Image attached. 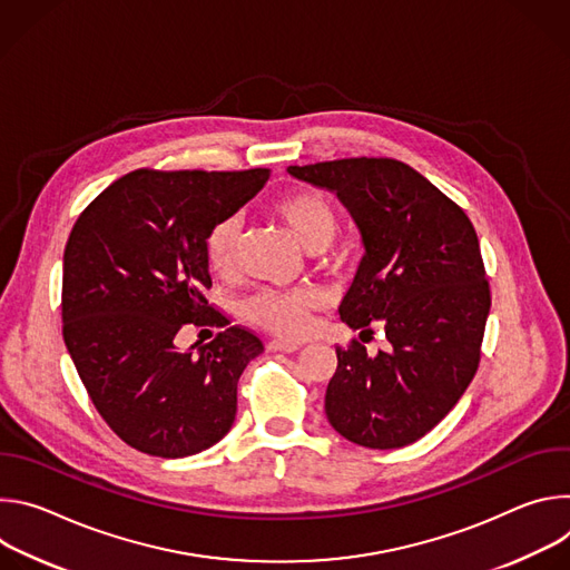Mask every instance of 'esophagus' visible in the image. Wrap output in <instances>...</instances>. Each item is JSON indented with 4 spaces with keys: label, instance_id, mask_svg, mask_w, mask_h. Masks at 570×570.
Segmentation results:
<instances>
[{
    "label": "esophagus",
    "instance_id": "obj_1",
    "mask_svg": "<svg viewBox=\"0 0 570 570\" xmlns=\"http://www.w3.org/2000/svg\"><path fill=\"white\" fill-rule=\"evenodd\" d=\"M268 347H271V352L293 354V352H297V350H299V343H293V341H279V338H275V341H271V343H268Z\"/></svg>",
    "mask_w": 570,
    "mask_h": 570
}]
</instances>
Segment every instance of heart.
Returning a JSON list of instances; mask_svg holds the SVG:
<instances>
[{
    "label": "heart",
    "instance_id": "obj_1",
    "mask_svg": "<svg viewBox=\"0 0 570 570\" xmlns=\"http://www.w3.org/2000/svg\"><path fill=\"white\" fill-rule=\"evenodd\" d=\"M273 212L291 227L308 253H322L332 246L338 232L334 203L311 189L293 191L275 200ZM243 227L236 216L216 220L205 238V257L216 275H232L238 266ZM322 306V293L315 288H264L240 304L243 317L277 336L299 338L308 332L311 313Z\"/></svg>",
    "mask_w": 570,
    "mask_h": 570
}]
</instances>
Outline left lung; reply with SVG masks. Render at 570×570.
<instances>
[{"instance_id":"1","label":"left lung","mask_w":570,"mask_h":570,"mask_svg":"<svg viewBox=\"0 0 570 570\" xmlns=\"http://www.w3.org/2000/svg\"><path fill=\"white\" fill-rule=\"evenodd\" d=\"M336 191L365 255L341 320L361 334L381 324L387 350L356 338L336 347L324 394L330 424L367 449H401L435 429L464 394L478 363L492 293L469 216L413 167L392 157H347L288 167Z\"/></svg>"}]
</instances>
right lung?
<instances>
[{
  "label": "right lung",
  "mask_w": 570,
  "mask_h": 570,
  "mask_svg": "<svg viewBox=\"0 0 570 570\" xmlns=\"http://www.w3.org/2000/svg\"><path fill=\"white\" fill-rule=\"evenodd\" d=\"M271 178L250 171L137 169L78 216L62 257V338L95 409L132 449L187 458L227 435L236 383L264 343L229 327L212 288L205 238ZM185 323L224 332L180 353Z\"/></svg>",
  "instance_id": "add662e5"
}]
</instances>
